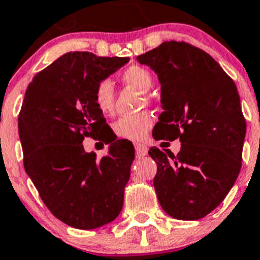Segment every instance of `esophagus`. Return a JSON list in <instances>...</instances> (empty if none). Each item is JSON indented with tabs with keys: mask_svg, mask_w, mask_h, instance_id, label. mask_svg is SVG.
I'll return each mask as SVG.
<instances>
[{
	"mask_svg": "<svg viewBox=\"0 0 260 260\" xmlns=\"http://www.w3.org/2000/svg\"><path fill=\"white\" fill-rule=\"evenodd\" d=\"M135 149H136L137 157H144V155L148 154V146L144 145V144H135Z\"/></svg>",
	"mask_w": 260,
	"mask_h": 260,
	"instance_id": "esophagus-1",
	"label": "esophagus"
}]
</instances>
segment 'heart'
Masks as SVG:
<instances>
[{"label": "heart", "instance_id": "heart-1", "mask_svg": "<svg viewBox=\"0 0 260 260\" xmlns=\"http://www.w3.org/2000/svg\"><path fill=\"white\" fill-rule=\"evenodd\" d=\"M121 81L125 85L146 92L153 85L150 72L139 65H131L121 73ZM115 94L111 82L101 81L94 90V103L102 114H111L114 110ZM154 124V117L150 112L144 111L136 115L119 117L114 124V132L117 137L129 141H141L148 136L149 131Z\"/></svg>", "mask_w": 260, "mask_h": 260}]
</instances>
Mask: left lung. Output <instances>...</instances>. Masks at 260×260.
<instances>
[{
	"instance_id": "1",
	"label": "left lung",
	"mask_w": 260,
	"mask_h": 260,
	"mask_svg": "<svg viewBox=\"0 0 260 260\" xmlns=\"http://www.w3.org/2000/svg\"><path fill=\"white\" fill-rule=\"evenodd\" d=\"M137 61L161 83L164 112L153 137L182 143L177 155L149 150L158 202L173 218L199 220L224 200L242 165L246 120L236 83L211 55L184 42H164Z\"/></svg>"
}]
</instances>
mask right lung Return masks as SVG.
Segmentation results:
<instances>
[{"label":"right lung","instance_id":"right-lung-1","mask_svg":"<svg viewBox=\"0 0 260 260\" xmlns=\"http://www.w3.org/2000/svg\"><path fill=\"white\" fill-rule=\"evenodd\" d=\"M128 61L68 52L36 74L24 94L18 117L24 170L51 213L76 229L103 226L123 208L133 145L117 140L96 159L82 141H105L101 133L107 124L94 103V90Z\"/></svg>","mask_w":260,"mask_h":260}]
</instances>
